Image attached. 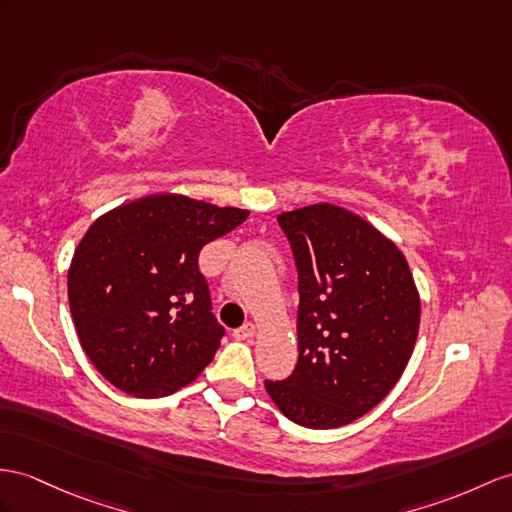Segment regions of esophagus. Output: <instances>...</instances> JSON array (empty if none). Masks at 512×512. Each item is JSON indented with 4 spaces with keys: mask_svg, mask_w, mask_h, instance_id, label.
<instances>
[{
    "mask_svg": "<svg viewBox=\"0 0 512 512\" xmlns=\"http://www.w3.org/2000/svg\"><path fill=\"white\" fill-rule=\"evenodd\" d=\"M256 334V326L252 321H247V323H243L241 328H236L234 330V339H239V341H247V339H252V336Z\"/></svg>",
    "mask_w": 512,
    "mask_h": 512,
    "instance_id": "obj_1",
    "label": "esophagus"
}]
</instances>
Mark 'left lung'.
<instances>
[{
  "label": "left lung",
  "mask_w": 512,
  "mask_h": 512,
  "mask_svg": "<svg viewBox=\"0 0 512 512\" xmlns=\"http://www.w3.org/2000/svg\"><path fill=\"white\" fill-rule=\"evenodd\" d=\"M297 267L293 373L265 380L284 417L339 428L378 406L404 373L419 332V293L404 254L332 204L282 213Z\"/></svg>",
  "instance_id": "obj_1"
}]
</instances>
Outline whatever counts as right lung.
I'll use <instances>...</instances> for the list:
<instances>
[{"label": "right lung", "instance_id": "1", "mask_svg": "<svg viewBox=\"0 0 512 512\" xmlns=\"http://www.w3.org/2000/svg\"><path fill=\"white\" fill-rule=\"evenodd\" d=\"M247 219L184 195H149L99 217L69 267L82 350L123 393L165 397L213 360V315L199 252Z\"/></svg>", "mask_w": 512, "mask_h": 512}]
</instances>
